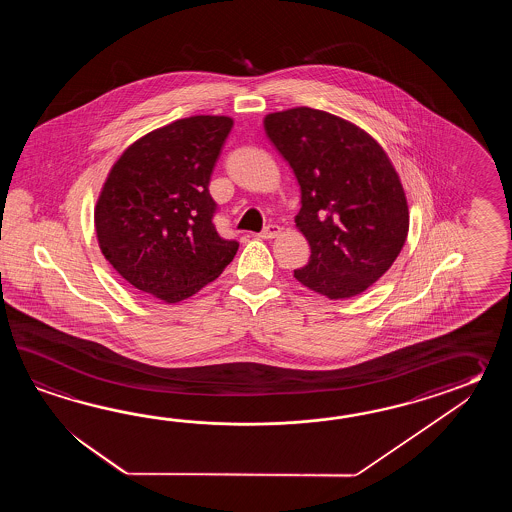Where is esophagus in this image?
Listing matches in <instances>:
<instances>
[{
  "instance_id": "34e87169",
  "label": "esophagus",
  "mask_w": 512,
  "mask_h": 512,
  "mask_svg": "<svg viewBox=\"0 0 512 512\" xmlns=\"http://www.w3.org/2000/svg\"><path fill=\"white\" fill-rule=\"evenodd\" d=\"M280 227L278 225H274V223H271V225H267L265 229L261 230L260 232V238H263V240H271V238H276L278 234H280Z\"/></svg>"
}]
</instances>
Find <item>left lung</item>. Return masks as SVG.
<instances>
[{"label": "left lung", "mask_w": 512, "mask_h": 512, "mask_svg": "<svg viewBox=\"0 0 512 512\" xmlns=\"http://www.w3.org/2000/svg\"><path fill=\"white\" fill-rule=\"evenodd\" d=\"M263 126L302 192L294 221L311 256L294 278L331 300L364 293L397 260L410 225L388 155L366 131L320 109L271 113Z\"/></svg>", "instance_id": "1"}]
</instances>
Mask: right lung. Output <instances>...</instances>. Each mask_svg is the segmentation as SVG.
I'll use <instances>...</instances> for the list:
<instances>
[{
    "mask_svg": "<svg viewBox=\"0 0 512 512\" xmlns=\"http://www.w3.org/2000/svg\"><path fill=\"white\" fill-rule=\"evenodd\" d=\"M232 124L214 115L175 120L113 164L95 208L98 245L141 293L177 304L234 260L240 243L219 236L208 192Z\"/></svg>",
    "mask_w": 512,
    "mask_h": 512,
    "instance_id": "right-lung-1",
    "label": "right lung"
}]
</instances>
